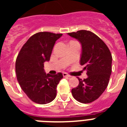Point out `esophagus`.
<instances>
[{"label":"esophagus","mask_w":127,"mask_h":127,"mask_svg":"<svg viewBox=\"0 0 127 127\" xmlns=\"http://www.w3.org/2000/svg\"><path fill=\"white\" fill-rule=\"evenodd\" d=\"M63 75L64 77H70V76L69 74H68L67 73H66V72H63Z\"/></svg>","instance_id":"34e87169"}]
</instances>
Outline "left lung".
Listing matches in <instances>:
<instances>
[{"mask_svg":"<svg viewBox=\"0 0 127 127\" xmlns=\"http://www.w3.org/2000/svg\"><path fill=\"white\" fill-rule=\"evenodd\" d=\"M68 35L81 43L80 64L88 75L86 79L78 78L79 84L72 89V94L78 101L89 103L99 98L107 87L111 74V53L106 44L92 32L80 30Z\"/></svg>","mask_w":127,"mask_h":127,"instance_id":"left-lung-1","label":"left lung"}]
</instances>
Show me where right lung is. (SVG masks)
Instances as JSON below:
<instances>
[{"label":"right lung","instance_id":"obj_1","mask_svg":"<svg viewBox=\"0 0 127 127\" xmlns=\"http://www.w3.org/2000/svg\"><path fill=\"white\" fill-rule=\"evenodd\" d=\"M62 33L39 32L23 45L16 61V73L21 88L33 102L46 104L55 99L63 74H46L44 63L49 61L55 41Z\"/></svg>","mask_w":127,"mask_h":127}]
</instances>
